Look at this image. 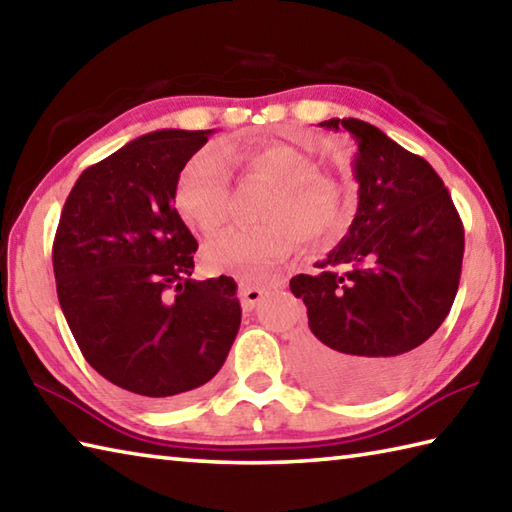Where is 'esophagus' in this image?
I'll return each instance as SVG.
<instances>
[{
    "instance_id": "1",
    "label": "esophagus",
    "mask_w": 512,
    "mask_h": 512,
    "mask_svg": "<svg viewBox=\"0 0 512 512\" xmlns=\"http://www.w3.org/2000/svg\"><path fill=\"white\" fill-rule=\"evenodd\" d=\"M266 290L262 286H242L239 290V299H242V308L244 310H253L255 304H259V299L264 297Z\"/></svg>"
}]
</instances>
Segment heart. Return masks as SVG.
Instances as JSON below:
<instances>
[{
  "instance_id": "obj_1",
  "label": "heart",
  "mask_w": 512,
  "mask_h": 512,
  "mask_svg": "<svg viewBox=\"0 0 512 512\" xmlns=\"http://www.w3.org/2000/svg\"><path fill=\"white\" fill-rule=\"evenodd\" d=\"M228 170L270 184L259 206L255 228L226 230L204 248L206 264L244 279H264L295 253L302 239L308 246L326 244L346 224L344 186L304 150L282 142L230 144L199 150L177 177L175 204L184 222L202 233L222 228L230 213Z\"/></svg>"
}]
</instances>
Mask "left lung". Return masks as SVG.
I'll return each instance as SVG.
<instances>
[{
    "label": "left lung",
    "instance_id": "8db88e82",
    "mask_svg": "<svg viewBox=\"0 0 512 512\" xmlns=\"http://www.w3.org/2000/svg\"><path fill=\"white\" fill-rule=\"evenodd\" d=\"M357 144L359 204L319 275L290 279L308 328L295 362L310 386L342 399L395 388L422 357L455 302L464 224L433 166L362 119H328ZM335 265H348L335 274Z\"/></svg>",
    "mask_w": 512,
    "mask_h": 512
}]
</instances>
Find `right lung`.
Instances as JSON below:
<instances>
[{
	"instance_id": "right-lung-1",
	"label": "right lung",
	"mask_w": 512,
	"mask_h": 512,
	"mask_svg": "<svg viewBox=\"0 0 512 512\" xmlns=\"http://www.w3.org/2000/svg\"><path fill=\"white\" fill-rule=\"evenodd\" d=\"M210 133L155 130L88 166L53 242L59 306L86 362L153 406L210 382L242 324L233 279H190L197 242L173 206Z\"/></svg>"
}]
</instances>
